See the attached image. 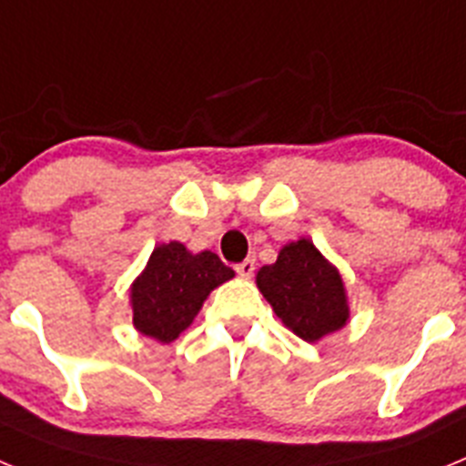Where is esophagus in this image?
<instances>
[{"label": "esophagus", "instance_id": "34e87169", "mask_svg": "<svg viewBox=\"0 0 466 466\" xmlns=\"http://www.w3.org/2000/svg\"><path fill=\"white\" fill-rule=\"evenodd\" d=\"M254 270H257V261H254V258H245V261H240L236 266V273L240 275V278H252Z\"/></svg>", "mask_w": 466, "mask_h": 466}]
</instances>
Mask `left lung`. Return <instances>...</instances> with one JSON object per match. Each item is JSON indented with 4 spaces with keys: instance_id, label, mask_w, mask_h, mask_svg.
<instances>
[{
    "instance_id": "8db88e82",
    "label": "left lung",
    "mask_w": 466,
    "mask_h": 466,
    "mask_svg": "<svg viewBox=\"0 0 466 466\" xmlns=\"http://www.w3.org/2000/svg\"><path fill=\"white\" fill-rule=\"evenodd\" d=\"M257 284L275 315L308 343L348 322L343 279L306 238L282 247L278 261L258 270Z\"/></svg>"
}]
</instances>
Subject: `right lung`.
I'll list each match as a JSON object with an SVG mask.
<instances>
[{
	"instance_id": "right-lung-1",
	"label": "right lung",
	"mask_w": 466,
	"mask_h": 466,
	"mask_svg": "<svg viewBox=\"0 0 466 466\" xmlns=\"http://www.w3.org/2000/svg\"><path fill=\"white\" fill-rule=\"evenodd\" d=\"M233 278L217 254H191L182 242L158 245L130 291L133 322L144 336L172 343L193 322L214 287Z\"/></svg>"
}]
</instances>
